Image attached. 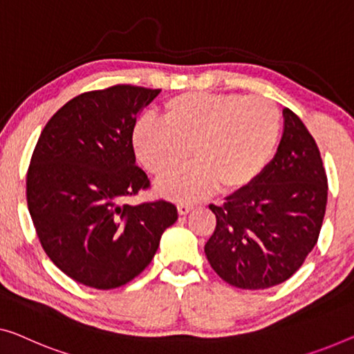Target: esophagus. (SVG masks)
I'll return each mask as SVG.
<instances>
[{
  "label": "esophagus",
  "mask_w": 354,
  "mask_h": 354,
  "mask_svg": "<svg viewBox=\"0 0 354 354\" xmlns=\"http://www.w3.org/2000/svg\"><path fill=\"white\" fill-rule=\"evenodd\" d=\"M192 205H189V203H181V205H178V213L181 214V216H184V214H187L189 211H192Z\"/></svg>",
  "instance_id": "obj_1"
}]
</instances>
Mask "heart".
<instances>
[{
    "label": "heart",
    "instance_id": "1",
    "mask_svg": "<svg viewBox=\"0 0 354 354\" xmlns=\"http://www.w3.org/2000/svg\"><path fill=\"white\" fill-rule=\"evenodd\" d=\"M163 122L143 118L131 130L138 160L159 179L157 192L175 202H195L214 189L240 192L267 170L281 135V113L262 97L186 92L162 104Z\"/></svg>",
    "mask_w": 354,
    "mask_h": 354
}]
</instances>
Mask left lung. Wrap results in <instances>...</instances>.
<instances>
[{"mask_svg":"<svg viewBox=\"0 0 354 354\" xmlns=\"http://www.w3.org/2000/svg\"><path fill=\"white\" fill-rule=\"evenodd\" d=\"M267 170L245 191L209 205L214 234L205 254L218 275L235 288L267 289L302 266L323 225L328 176L313 136L291 109Z\"/></svg>","mask_w":354,"mask_h":354,"instance_id":"left-lung-1","label":"left lung"}]
</instances>
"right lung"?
<instances>
[{
    "label": "right lung",
    "mask_w": 354,
    "mask_h": 354,
    "mask_svg": "<svg viewBox=\"0 0 354 354\" xmlns=\"http://www.w3.org/2000/svg\"><path fill=\"white\" fill-rule=\"evenodd\" d=\"M159 88L114 86L77 95L52 115L26 175V200L46 254L63 273L114 289L149 266L178 209L122 200L149 187L131 130Z\"/></svg>",
    "instance_id": "obj_1"
}]
</instances>
